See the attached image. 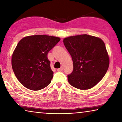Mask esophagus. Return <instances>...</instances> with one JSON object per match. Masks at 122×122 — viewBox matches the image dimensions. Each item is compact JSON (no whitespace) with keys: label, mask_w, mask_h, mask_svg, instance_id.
<instances>
[{"label":"esophagus","mask_w":122,"mask_h":122,"mask_svg":"<svg viewBox=\"0 0 122 122\" xmlns=\"http://www.w3.org/2000/svg\"><path fill=\"white\" fill-rule=\"evenodd\" d=\"M63 70V67H61L60 68H59V69H57V71H62Z\"/></svg>","instance_id":"34e87169"}]
</instances>
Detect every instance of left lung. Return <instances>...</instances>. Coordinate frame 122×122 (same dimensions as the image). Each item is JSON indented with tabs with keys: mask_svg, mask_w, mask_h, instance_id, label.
I'll list each match as a JSON object with an SVG mask.
<instances>
[{
	"mask_svg": "<svg viewBox=\"0 0 122 122\" xmlns=\"http://www.w3.org/2000/svg\"><path fill=\"white\" fill-rule=\"evenodd\" d=\"M63 44L71 55L73 71L68 81L74 87L88 90L96 86L106 74L109 57L102 39L87 34L67 37Z\"/></svg>",
	"mask_w": 122,
	"mask_h": 122,
	"instance_id": "left-lung-1",
	"label": "left lung"
}]
</instances>
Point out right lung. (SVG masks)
Segmentation results:
<instances>
[{
  "label": "right lung",
  "instance_id": "1",
  "mask_svg": "<svg viewBox=\"0 0 122 122\" xmlns=\"http://www.w3.org/2000/svg\"><path fill=\"white\" fill-rule=\"evenodd\" d=\"M60 38L47 35L30 36L20 40L12 56V67L20 83L32 90L48 86L53 76L47 54Z\"/></svg>",
  "mask_w": 122,
  "mask_h": 122
}]
</instances>
